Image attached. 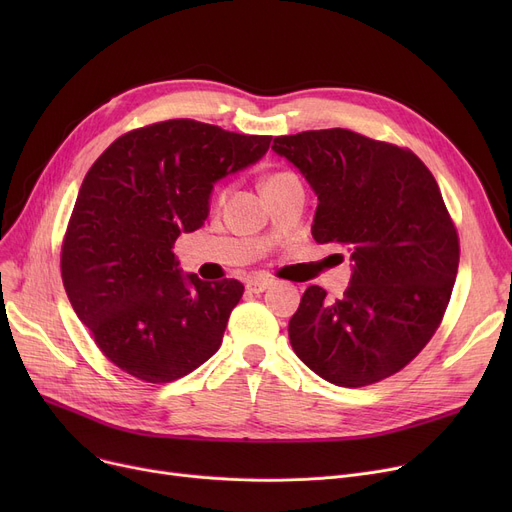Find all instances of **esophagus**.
I'll list each match as a JSON object with an SVG mask.
<instances>
[{"label":"esophagus","instance_id":"esophagus-1","mask_svg":"<svg viewBox=\"0 0 512 512\" xmlns=\"http://www.w3.org/2000/svg\"><path fill=\"white\" fill-rule=\"evenodd\" d=\"M270 286H272V280H270V278H253V280L247 282V288H249L251 292H263V290H267Z\"/></svg>","mask_w":512,"mask_h":512}]
</instances>
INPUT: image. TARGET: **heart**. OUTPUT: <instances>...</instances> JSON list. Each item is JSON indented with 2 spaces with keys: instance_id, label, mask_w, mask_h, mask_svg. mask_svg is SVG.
Returning a JSON list of instances; mask_svg holds the SVG:
<instances>
[{
  "instance_id": "1",
  "label": "heart",
  "mask_w": 512,
  "mask_h": 512,
  "mask_svg": "<svg viewBox=\"0 0 512 512\" xmlns=\"http://www.w3.org/2000/svg\"><path fill=\"white\" fill-rule=\"evenodd\" d=\"M288 176H292V172L290 170H278V172H272V174H267L265 178H263V182H261V188H265V186H272V184H278V182H282L284 178H288ZM224 197V193H220V199Z\"/></svg>"
}]
</instances>
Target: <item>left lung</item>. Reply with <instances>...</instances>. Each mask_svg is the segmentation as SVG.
<instances>
[{
    "label": "left lung",
    "mask_w": 512,
    "mask_h": 512,
    "mask_svg": "<svg viewBox=\"0 0 512 512\" xmlns=\"http://www.w3.org/2000/svg\"><path fill=\"white\" fill-rule=\"evenodd\" d=\"M272 149L317 195L313 238L346 245L355 263L342 299L305 290L288 324L294 353L336 386L390 378L436 334L459 270L436 178L411 149L346 128L276 137Z\"/></svg>",
    "instance_id": "1"
}]
</instances>
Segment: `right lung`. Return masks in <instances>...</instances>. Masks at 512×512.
I'll return each instance as SVG.
<instances>
[{
  "label": "right lung",
  "instance_id": "obj_1",
  "mask_svg": "<svg viewBox=\"0 0 512 512\" xmlns=\"http://www.w3.org/2000/svg\"><path fill=\"white\" fill-rule=\"evenodd\" d=\"M270 141L166 120L122 134L87 172L62 242V282L99 351L124 373L174 382L220 348L245 286L182 276L172 249L205 224L213 184L255 164Z\"/></svg>",
  "mask_w": 512,
  "mask_h": 512
}]
</instances>
